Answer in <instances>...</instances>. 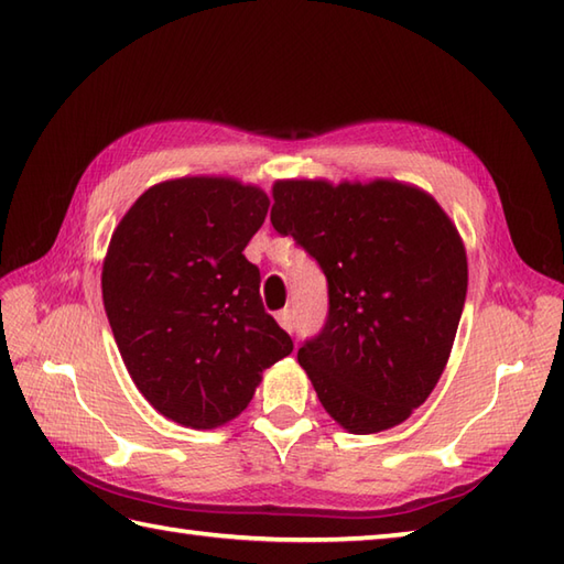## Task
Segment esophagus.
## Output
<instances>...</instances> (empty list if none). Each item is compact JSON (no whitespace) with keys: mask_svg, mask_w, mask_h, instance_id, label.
<instances>
[{"mask_svg":"<svg viewBox=\"0 0 564 564\" xmlns=\"http://www.w3.org/2000/svg\"><path fill=\"white\" fill-rule=\"evenodd\" d=\"M279 325L285 332H293L295 329V313H293V310H281V313H279Z\"/></svg>","mask_w":564,"mask_h":564,"instance_id":"esophagus-1","label":"esophagus"}]
</instances>
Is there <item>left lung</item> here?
<instances>
[{
  "instance_id": "1",
  "label": "left lung",
  "mask_w": 564,
  "mask_h": 564,
  "mask_svg": "<svg viewBox=\"0 0 564 564\" xmlns=\"http://www.w3.org/2000/svg\"><path fill=\"white\" fill-rule=\"evenodd\" d=\"M271 225L327 275L329 313L297 349L322 406L351 434L402 424L446 368L467 293L463 239L416 186L273 184Z\"/></svg>"
}]
</instances>
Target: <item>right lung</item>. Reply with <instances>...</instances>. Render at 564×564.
<instances>
[{
    "label": "right lung",
    "mask_w": 564,
    "mask_h": 564,
    "mask_svg": "<svg viewBox=\"0 0 564 564\" xmlns=\"http://www.w3.org/2000/svg\"><path fill=\"white\" fill-rule=\"evenodd\" d=\"M269 196L223 176L148 188L113 230L101 293L118 351L145 400L176 424L215 429L293 351L242 254Z\"/></svg>",
    "instance_id": "add662e5"
}]
</instances>
